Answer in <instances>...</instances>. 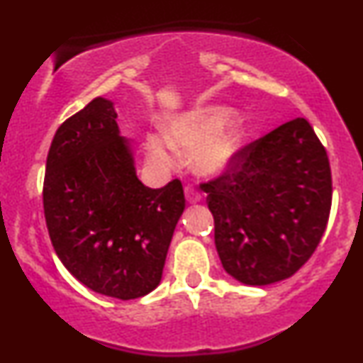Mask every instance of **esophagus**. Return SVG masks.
I'll use <instances>...</instances> for the list:
<instances>
[{"label":"esophagus","instance_id":"esophagus-1","mask_svg":"<svg viewBox=\"0 0 363 363\" xmlns=\"http://www.w3.org/2000/svg\"><path fill=\"white\" fill-rule=\"evenodd\" d=\"M184 194H186V199H187V203H191V205H194V203L201 201V194H199L198 191L194 189V187L187 186L186 189H184Z\"/></svg>","mask_w":363,"mask_h":363}]
</instances>
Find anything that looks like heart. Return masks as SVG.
<instances>
[{
  "label": "heart",
  "instance_id": "b5f03b06",
  "mask_svg": "<svg viewBox=\"0 0 363 363\" xmlns=\"http://www.w3.org/2000/svg\"><path fill=\"white\" fill-rule=\"evenodd\" d=\"M164 135L150 133L145 153L158 170L174 169L179 155L191 153V167L198 176H223L239 160L247 143L242 116L225 106H199L167 118Z\"/></svg>",
  "mask_w": 363,
  "mask_h": 363
}]
</instances>
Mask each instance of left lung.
Segmentation results:
<instances>
[{
  "mask_svg": "<svg viewBox=\"0 0 363 363\" xmlns=\"http://www.w3.org/2000/svg\"><path fill=\"white\" fill-rule=\"evenodd\" d=\"M223 269L244 285L286 280L309 261L331 210V169L297 118L247 145L227 174L201 184Z\"/></svg>",
  "mask_w": 363,
  "mask_h": 363,
  "instance_id": "8db88e82",
  "label": "left lung"
}]
</instances>
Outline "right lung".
<instances>
[{
  "mask_svg": "<svg viewBox=\"0 0 363 363\" xmlns=\"http://www.w3.org/2000/svg\"><path fill=\"white\" fill-rule=\"evenodd\" d=\"M109 99L95 97L57 128L45 162L44 215L54 251L86 289L119 301L162 280L186 208L179 179L160 189L136 176Z\"/></svg>",
  "mask_w": 363,
  "mask_h": 363,
  "instance_id": "add662e5",
  "label": "right lung"
}]
</instances>
